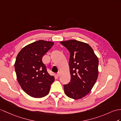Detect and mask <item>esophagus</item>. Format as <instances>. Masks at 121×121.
Returning <instances> with one entry per match:
<instances>
[{
	"instance_id": "34e87169",
	"label": "esophagus",
	"mask_w": 121,
	"mask_h": 121,
	"mask_svg": "<svg viewBox=\"0 0 121 121\" xmlns=\"http://www.w3.org/2000/svg\"><path fill=\"white\" fill-rule=\"evenodd\" d=\"M60 72H58V73H57L56 74V76H57V77H58V76H60Z\"/></svg>"
}]
</instances>
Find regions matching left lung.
Returning a JSON list of instances; mask_svg holds the SVG:
<instances>
[{
  "label": "left lung",
  "instance_id": "left-lung-1",
  "mask_svg": "<svg viewBox=\"0 0 121 121\" xmlns=\"http://www.w3.org/2000/svg\"><path fill=\"white\" fill-rule=\"evenodd\" d=\"M60 43L70 52L71 79L64 85L65 93L70 98L81 99L90 92L98 78V58L87 43L74 39Z\"/></svg>",
  "mask_w": 121,
  "mask_h": 121
}]
</instances>
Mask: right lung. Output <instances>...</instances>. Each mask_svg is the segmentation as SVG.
Returning a JSON list of instances; mask_svg holds the SVG:
<instances>
[{
    "mask_svg": "<svg viewBox=\"0 0 121 121\" xmlns=\"http://www.w3.org/2000/svg\"><path fill=\"white\" fill-rule=\"evenodd\" d=\"M53 45L51 42L38 40L23 48L16 57L14 67L17 80L22 90L33 98L46 96L54 81L42 61L43 56Z\"/></svg>",
    "mask_w": 121,
    "mask_h": 121,
    "instance_id": "1",
    "label": "right lung"
}]
</instances>
